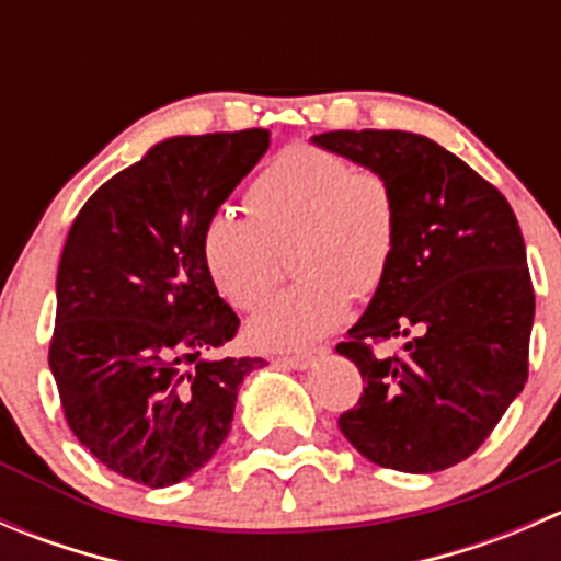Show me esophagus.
I'll return each instance as SVG.
<instances>
[{"mask_svg": "<svg viewBox=\"0 0 561 561\" xmlns=\"http://www.w3.org/2000/svg\"><path fill=\"white\" fill-rule=\"evenodd\" d=\"M320 353H325V350H320ZM317 353H301V355H279L276 358V364L279 366H287V369H309V366L314 364Z\"/></svg>", "mask_w": 561, "mask_h": 561, "instance_id": "1", "label": "esophagus"}]
</instances>
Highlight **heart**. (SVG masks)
<instances>
[{
  "label": "heart",
  "mask_w": 561,
  "mask_h": 561,
  "mask_svg": "<svg viewBox=\"0 0 561 561\" xmlns=\"http://www.w3.org/2000/svg\"><path fill=\"white\" fill-rule=\"evenodd\" d=\"M247 211L252 220L230 211L208 217L201 257L225 301L254 309L276 285L279 252L293 247L301 279L252 317L257 347L309 350L344 320L350 298H369L386 285L399 244V208L386 175L298 146L249 184Z\"/></svg>",
  "instance_id": "obj_1"
}]
</instances>
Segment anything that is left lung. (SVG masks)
<instances>
[{
    "label": "left lung",
    "mask_w": 561,
    "mask_h": 561,
    "mask_svg": "<svg viewBox=\"0 0 561 561\" xmlns=\"http://www.w3.org/2000/svg\"><path fill=\"white\" fill-rule=\"evenodd\" d=\"M320 149L386 175L399 208L388 279L336 344L364 377L339 415L360 456L428 474L485 443L524 390L535 290L522 228L494 184L426 135L336 129ZM407 337L396 356L370 344Z\"/></svg>",
    "instance_id": "1"
}]
</instances>
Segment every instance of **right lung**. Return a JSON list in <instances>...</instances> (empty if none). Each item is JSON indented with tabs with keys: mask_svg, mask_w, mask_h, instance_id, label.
Returning a JSON list of instances; mask_svg holds the SVG:
<instances>
[{
	"mask_svg": "<svg viewBox=\"0 0 561 561\" xmlns=\"http://www.w3.org/2000/svg\"><path fill=\"white\" fill-rule=\"evenodd\" d=\"M268 129L179 135L78 211L56 274L48 364L67 426L111 472L165 489L211 461L263 358H230L239 314L201 257L208 217L268 151Z\"/></svg>",
	"mask_w": 561,
	"mask_h": 561,
	"instance_id": "1",
	"label": "right lung"
}]
</instances>
